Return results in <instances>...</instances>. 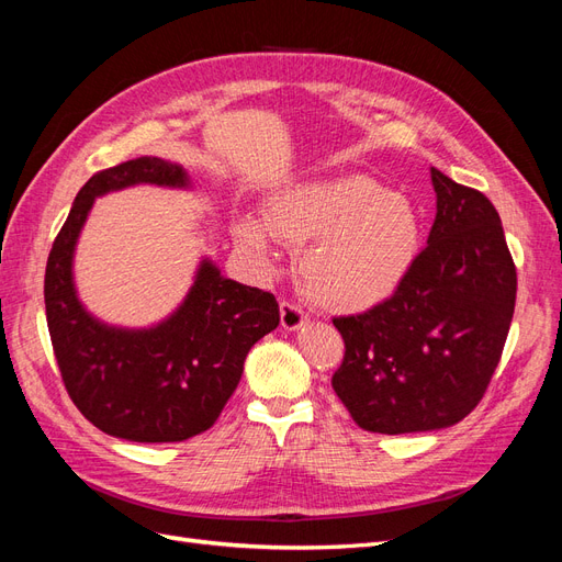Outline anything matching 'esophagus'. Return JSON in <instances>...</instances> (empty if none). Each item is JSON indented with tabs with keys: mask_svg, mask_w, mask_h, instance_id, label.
I'll return each instance as SVG.
<instances>
[{
	"mask_svg": "<svg viewBox=\"0 0 562 562\" xmlns=\"http://www.w3.org/2000/svg\"><path fill=\"white\" fill-rule=\"evenodd\" d=\"M302 326H307V314L295 307L293 302H281V328L300 330Z\"/></svg>",
	"mask_w": 562,
	"mask_h": 562,
	"instance_id": "obj_1",
	"label": "esophagus"
}]
</instances>
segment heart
<instances>
[{
	"label": "heart",
	"instance_id": "b5f03b06",
	"mask_svg": "<svg viewBox=\"0 0 562 562\" xmlns=\"http://www.w3.org/2000/svg\"><path fill=\"white\" fill-rule=\"evenodd\" d=\"M236 241L271 265L274 239L297 248L302 293L316 307L351 314L386 300L413 269L422 246L415 203L368 176L288 184L269 199L265 223L236 220Z\"/></svg>",
	"mask_w": 562,
	"mask_h": 562
}]
</instances>
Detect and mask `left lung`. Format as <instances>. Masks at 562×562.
<instances>
[{
	"label": "left lung",
	"instance_id": "left-lung-1",
	"mask_svg": "<svg viewBox=\"0 0 562 562\" xmlns=\"http://www.w3.org/2000/svg\"><path fill=\"white\" fill-rule=\"evenodd\" d=\"M436 220L396 293L333 318L345 361L333 389L375 434L436 431L483 398L516 307V267L490 199L431 166Z\"/></svg>",
	"mask_w": 562,
	"mask_h": 562
}]
</instances>
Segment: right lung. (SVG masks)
Returning a JSON list of instances; mask_svg holds the SVG:
<instances>
[{
  "mask_svg": "<svg viewBox=\"0 0 562 562\" xmlns=\"http://www.w3.org/2000/svg\"><path fill=\"white\" fill-rule=\"evenodd\" d=\"M135 184L192 190L190 173L159 157L119 164L83 184L48 252L46 323L67 394L93 427L135 443H178L213 427L250 347L279 326V302L203 258L184 300L155 326L93 316L75 285L79 234L98 196Z\"/></svg>",
  "mask_w": 562,
  "mask_h": 562,
  "instance_id": "obj_1",
  "label": "right lung"
}]
</instances>
